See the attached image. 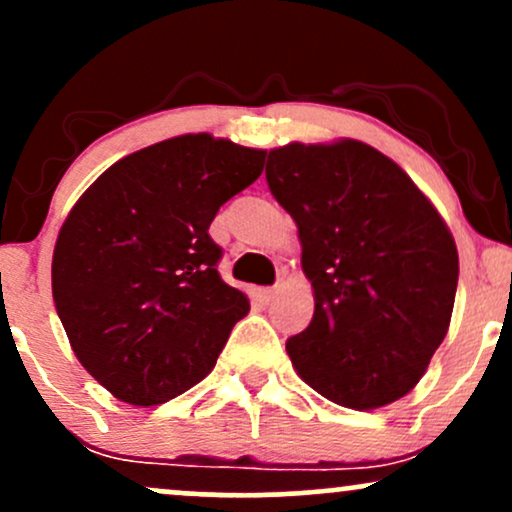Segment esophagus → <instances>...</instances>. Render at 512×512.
Instances as JSON below:
<instances>
[{
    "label": "esophagus",
    "instance_id": "34e87169",
    "mask_svg": "<svg viewBox=\"0 0 512 512\" xmlns=\"http://www.w3.org/2000/svg\"><path fill=\"white\" fill-rule=\"evenodd\" d=\"M274 298H276V289H274V286H269V289H260V291H257V301L264 303V305H267L269 301H274Z\"/></svg>",
    "mask_w": 512,
    "mask_h": 512
}]
</instances>
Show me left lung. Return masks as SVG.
<instances>
[{
  "mask_svg": "<svg viewBox=\"0 0 512 512\" xmlns=\"http://www.w3.org/2000/svg\"><path fill=\"white\" fill-rule=\"evenodd\" d=\"M264 175L315 291L313 320L286 342L293 368L342 407L397 402L448 334L460 274L448 226L395 161L354 139L272 149Z\"/></svg>",
  "mask_w": 512,
  "mask_h": 512,
  "instance_id": "left-lung-1",
  "label": "left lung"
}]
</instances>
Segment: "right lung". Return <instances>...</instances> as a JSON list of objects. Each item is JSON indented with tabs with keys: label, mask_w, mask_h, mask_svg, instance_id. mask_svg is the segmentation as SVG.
I'll use <instances>...</instances> for the list:
<instances>
[{
	"label": "right lung",
	"mask_w": 512,
	"mask_h": 512,
	"mask_svg": "<svg viewBox=\"0 0 512 512\" xmlns=\"http://www.w3.org/2000/svg\"><path fill=\"white\" fill-rule=\"evenodd\" d=\"M264 151L182 134L110 166L69 211L52 298L76 358L117 399L154 407L197 385L250 303L216 272V211Z\"/></svg>",
	"instance_id": "obj_1"
}]
</instances>
